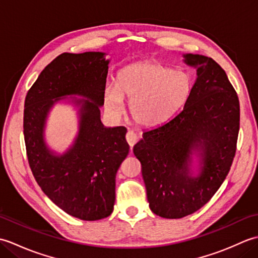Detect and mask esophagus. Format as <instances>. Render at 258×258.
<instances>
[{"label":"esophagus","instance_id":"34e87169","mask_svg":"<svg viewBox=\"0 0 258 258\" xmlns=\"http://www.w3.org/2000/svg\"><path fill=\"white\" fill-rule=\"evenodd\" d=\"M126 141H127V143L131 147L134 146L136 141H138V135L134 133V131H128L127 134H126Z\"/></svg>","mask_w":258,"mask_h":258}]
</instances>
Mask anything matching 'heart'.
<instances>
[{
	"label": "heart",
	"mask_w": 258,
	"mask_h": 258,
	"mask_svg": "<svg viewBox=\"0 0 258 258\" xmlns=\"http://www.w3.org/2000/svg\"><path fill=\"white\" fill-rule=\"evenodd\" d=\"M191 80L182 71L151 61L130 64L118 72L115 85L104 90L105 106L114 115L130 112L138 124L155 127L171 119L188 100Z\"/></svg>",
	"instance_id": "b5f03b06"
}]
</instances>
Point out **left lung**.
Masks as SVG:
<instances>
[{
  "instance_id": "left-lung-1",
  "label": "left lung",
  "mask_w": 258,
  "mask_h": 258,
  "mask_svg": "<svg viewBox=\"0 0 258 258\" xmlns=\"http://www.w3.org/2000/svg\"><path fill=\"white\" fill-rule=\"evenodd\" d=\"M196 70L188 100L176 116L146 130L133 153L142 165L151 211L182 218L199 211L232 166L239 131V102L213 58L183 54Z\"/></svg>"
}]
</instances>
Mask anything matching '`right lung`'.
Segmentation results:
<instances>
[{
  "mask_svg": "<svg viewBox=\"0 0 258 258\" xmlns=\"http://www.w3.org/2000/svg\"><path fill=\"white\" fill-rule=\"evenodd\" d=\"M109 61L104 52L63 53L25 97L23 133L32 173L54 204L82 221L111 215L115 177L130 152L126 127H106L101 120ZM58 102L72 106L78 116V133L64 152L53 150L45 138L48 116Z\"/></svg>",
  "mask_w": 258,
  "mask_h": 258,
  "instance_id": "right-lung-1",
  "label": "right lung"
}]
</instances>
